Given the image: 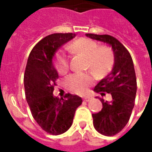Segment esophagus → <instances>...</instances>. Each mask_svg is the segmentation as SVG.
Here are the masks:
<instances>
[{
    "instance_id": "esophagus-1",
    "label": "esophagus",
    "mask_w": 152,
    "mask_h": 152,
    "mask_svg": "<svg viewBox=\"0 0 152 152\" xmlns=\"http://www.w3.org/2000/svg\"><path fill=\"white\" fill-rule=\"evenodd\" d=\"M90 99H91L90 97H85V98H84V100H85L86 102H89Z\"/></svg>"
}]
</instances>
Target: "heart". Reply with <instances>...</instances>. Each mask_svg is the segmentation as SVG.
<instances>
[{
  "label": "heart",
  "instance_id": "1",
  "mask_svg": "<svg viewBox=\"0 0 152 152\" xmlns=\"http://www.w3.org/2000/svg\"><path fill=\"white\" fill-rule=\"evenodd\" d=\"M67 50L73 54H83L86 56V68L91 69L98 76H104L112 71L115 63V55L110 46L99 47L95 40L89 38H80L70 44ZM54 64L58 72L63 74L70 67L69 56L61 50L56 53ZM94 80L92 72H75L66 80L70 89L77 94H84Z\"/></svg>",
  "mask_w": 152,
  "mask_h": 152
}]
</instances>
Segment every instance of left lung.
Listing matches in <instances>:
<instances>
[{
	"mask_svg": "<svg viewBox=\"0 0 152 152\" xmlns=\"http://www.w3.org/2000/svg\"><path fill=\"white\" fill-rule=\"evenodd\" d=\"M86 35L93 40L110 45L114 52L115 63L112 72L94 89L102 96L109 94L111 100L104 101L99 98L102 109L92 115L96 130L105 136H113L127 124L134 107L137 80L134 63L129 52L117 39L109 35Z\"/></svg>",
	"mask_w": 152,
	"mask_h": 152,
	"instance_id": "obj_1",
	"label": "left lung"
}]
</instances>
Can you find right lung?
Instances as JSON below:
<instances>
[{"label": "right lung", "instance_id": "obj_1", "mask_svg": "<svg viewBox=\"0 0 152 152\" xmlns=\"http://www.w3.org/2000/svg\"><path fill=\"white\" fill-rule=\"evenodd\" d=\"M76 37L74 33H54L40 40L31 50L25 69V95L31 115L40 128L52 135L69 129L80 97L66 94L64 98L53 94L58 74L53 63L58 49Z\"/></svg>", "mask_w": 152, "mask_h": 152}]
</instances>
